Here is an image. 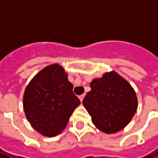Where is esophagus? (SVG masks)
Here are the masks:
<instances>
[{"instance_id": "esophagus-1", "label": "esophagus", "mask_w": 158, "mask_h": 158, "mask_svg": "<svg viewBox=\"0 0 158 158\" xmlns=\"http://www.w3.org/2000/svg\"><path fill=\"white\" fill-rule=\"evenodd\" d=\"M85 94H83V95H80V96H79V100H80V101H81V102H82L83 99H84V97H85Z\"/></svg>"}]
</instances>
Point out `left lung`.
<instances>
[{"mask_svg": "<svg viewBox=\"0 0 158 158\" xmlns=\"http://www.w3.org/2000/svg\"><path fill=\"white\" fill-rule=\"evenodd\" d=\"M91 90L83 100L92 122L103 132L115 133L125 127L137 109L135 92L129 83L115 72L93 79Z\"/></svg>", "mask_w": 158, "mask_h": 158, "instance_id": "8db88e82", "label": "left lung"}]
</instances>
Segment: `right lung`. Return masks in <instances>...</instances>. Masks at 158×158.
<instances>
[{"mask_svg":"<svg viewBox=\"0 0 158 158\" xmlns=\"http://www.w3.org/2000/svg\"><path fill=\"white\" fill-rule=\"evenodd\" d=\"M64 69L58 64L37 73L23 95V109L34 129L45 136L57 135L65 129L80 101Z\"/></svg>","mask_w":158,"mask_h":158,"instance_id":"1","label":"right lung"}]
</instances>
